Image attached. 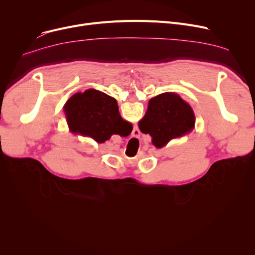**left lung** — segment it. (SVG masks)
<instances>
[{
	"label": "left lung",
	"instance_id": "obj_1",
	"mask_svg": "<svg viewBox=\"0 0 255 255\" xmlns=\"http://www.w3.org/2000/svg\"><path fill=\"white\" fill-rule=\"evenodd\" d=\"M194 124L195 116L189 103L178 94L166 92L149 101L138 127L144 134L151 135L152 143L157 149H161L171 139L190 133Z\"/></svg>",
	"mask_w": 255,
	"mask_h": 255
}]
</instances>
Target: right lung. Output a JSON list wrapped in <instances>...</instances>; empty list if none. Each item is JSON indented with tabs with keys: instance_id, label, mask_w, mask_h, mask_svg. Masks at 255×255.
Instances as JSON below:
<instances>
[{
	"instance_id": "add662e5",
	"label": "right lung",
	"mask_w": 255,
	"mask_h": 255,
	"mask_svg": "<svg viewBox=\"0 0 255 255\" xmlns=\"http://www.w3.org/2000/svg\"><path fill=\"white\" fill-rule=\"evenodd\" d=\"M64 111L71 132L98 143L109 140L113 134H125L131 126L121 117L117 100L95 89L74 94Z\"/></svg>"
}]
</instances>
